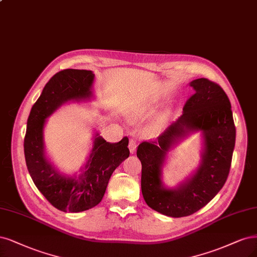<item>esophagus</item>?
<instances>
[{"mask_svg":"<svg viewBox=\"0 0 257 257\" xmlns=\"http://www.w3.org/2000/svg\"><path fill=\"white\" fill-rule=\"evenodd\" d=\"M136 148H137L136 140L131 139V140H130V144H128V149H130L131 154H134V153L136 152Z\"/></svg>","mask_w":257,"mask_h":257,"instance_id":"34e87169","label":"esophagus"}]
</instances>
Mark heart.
<instances>
[{
	"instance_id": "b5f03b06",
	"label": "heart",
	"mask_w": 257,
	"mask_h": 257,
	"mask_svg": "<svg viewBox=\"0 0 257 257\" xmlns=\"http://www.w3.org/2000/svg\"><path fill=\"white\" fill-rule=\"evenodd\" d=\"M158 108H159V104L157 102H154V101L149 102V103L141 106V107H139L134 113H133L131 116V119L133 122H141V121L148 120L154 116V114L157 112ZM169 117H170L169 110L163 111L161 114H159L156 121L154 122L153 130L154 131L161 130L166 124Z\"/></svg>"
}]
</instances>
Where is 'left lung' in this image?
<instances>
[{"label":"left lung","mask_w":257,"mask_h":257,"mask_svg":"<svg viewBox=\"0 0 257 257\" xmlns=\"http://www.w3.org/2000/svg\"><path fill=\"white\" fill-rule=\"evenodd\" d=\"M194 93L186 102L182 116L168 126L157 140L140 144L137 157L141 166V191L147 204L165 216H190L223 187L231 168L236 128L226 93L207 78L193 79ZM202 137L201 162L196 172L174 189L162 182L166 155L192 132Z\"/></svg>","instance_id":"1"}]
</instances>
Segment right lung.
Returning <instances> with one entry per match:
<instances>
[{
	"label": "right lung",
	"instance_id": "obj_1",
	"mask_svg": "<svg viewBox=\"0 0 257 257\" xmlns=\"http://www.w3.org/2000/svg\"><path fill=\"white\" fill-rule=\"evenodd\" d=\"M94 74L89 70L66 69L53 76L32 107L24 138V155L31 178L51 204L61 211L79 213L98 205L114 169L130 156L128 138L106 143L94 133L92 149L78 175H67L46 154L43 130L47 119L68 102L93 98Z\"/></svg>",
	"mask_w": 257,
	"mask_h": 257
}]
</instances>
